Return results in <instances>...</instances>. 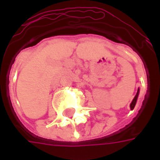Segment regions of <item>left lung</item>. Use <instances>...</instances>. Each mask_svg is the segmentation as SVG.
Here are the masks:
<instances>
[{"mask_svg":"<svg viewBox=\"0 0 160 160\" xmlns=\"http://www.w3.org/2000/svg\"><path fill=\"white\" fill-rule=\"evenodd\" d=\"M139 92H140V90L138 89L137 93H136V95L134 96V99H133V101H132V103H131V104H130V109H131V110H134V106H135V104H136V101H137L138 96H139Z\"/></svg>","mask_w":160,"mask_h":160,"instance_id":"obj_1","label":"left lung"}]
</instances>
